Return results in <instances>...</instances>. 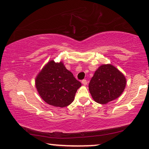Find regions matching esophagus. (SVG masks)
Listing matches in <instances>:
<instances>
[{"instance_id": "1", "label": "esophagus", "mask_w": 149, "mask_h": 149, "mask_svg": "<svg viewBox=\"0 0 149 149\" xmlns=\"http://www.w3.org/2000/svg\"><path fill=\"white\" fill-rule=\"evenodd\" d=\"M81 83H82V84L84 85V86H86V85L88 84V82H87V81L86 80V79H84V80H82Z\"/></svg>"}]
</instances>
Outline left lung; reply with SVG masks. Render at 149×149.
Returning <instances> with one entry per match:
<instances>
[{
  "label": "left lung",
  "instance_id": "obj_1",
  "mask_svg": "<svg viewBox=\"0 0 149 149\" xmlns=\"http://www.w3.org/2000/svg\"><path fill=\"white\" fill-rule=\"evenodd\" d=\"M127 80L118 69L103 64L95 71L89 84V91L94 101L106 104L116 99L124 91Z\"/></svg>",
  "mask_w": 149,
  "mask_h": 149
}]
</instances>
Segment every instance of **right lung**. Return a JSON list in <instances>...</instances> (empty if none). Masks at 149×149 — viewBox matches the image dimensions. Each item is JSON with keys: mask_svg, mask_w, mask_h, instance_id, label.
<instances>
[{"mask_svg": "<svg viewBox=\"0 0 149 149\" xmlns=\"http://www.w3.org/2000/svg\"><path fill=\"white\" fill-rule=\"evenodd\" d=\"M35 83L42 99L50 105L59 107L70 105L77 90L81 86L62 61L56 63L54 60L44 65L37 75Z\"/></svg>", "mask_w": 149, "mask_h": 149, "instance_id": "right-lung-1", "label": "right lung"}]
</instances>
